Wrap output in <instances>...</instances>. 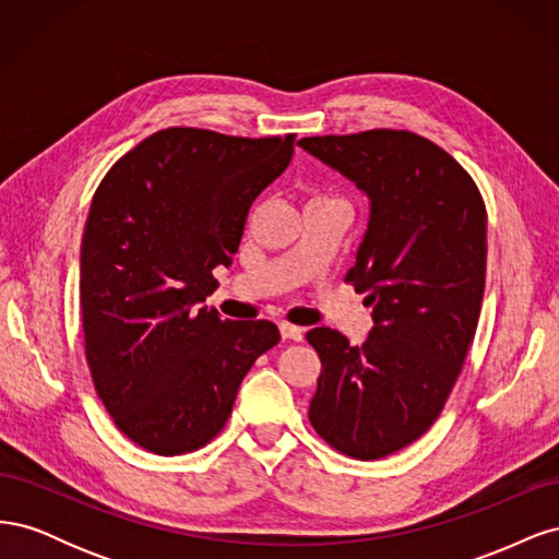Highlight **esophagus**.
<instances>
[{
	"mask_svg": "<svg viewBox=\"0 0 559 559\" xmlns=\"http://www.w3.org/2000/svg\"><path fill=\"white\" fill-rule=\"evenodd\" d=\"M280 333H282L284 341H296V343H300L302 335H306V329L294 326V324H289V321H282V324H280Z\"/></svg>",
	"mask_w": 559,
	"mask_h": 559,
	"instance_id": "obj_1",
	"label": "esophagus"
}]
</instances>
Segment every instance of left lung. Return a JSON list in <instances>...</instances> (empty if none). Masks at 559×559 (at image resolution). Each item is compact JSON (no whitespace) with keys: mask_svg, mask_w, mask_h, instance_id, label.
Segmentation results:
<instances>
[{"mask_svg":"<svg viewBox=\"0 0 559 559\" xmlns=\"http://www.w3.org/2000/svg\"><path fill=\"white\" fill-rule=\"evenodd\" d=\"M298 146L370 200L345 282L366 294L376 321L361 347L326 326L308 333L321 359L308 417L333 450L380 460L433 425L462 373L485 292V202L448 151L408 130L324 134Z\"/></svg>","mask_w":559,"mask_h":559,"instance_id":"8db88e82","label":"left lung"}]
</instances>
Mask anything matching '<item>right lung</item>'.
<instances>
[{"instance_id":"right-lung-1","label":"right lung","mask_w":559,"mask_h":559,"mask_svg":"<svg viewBox=\"0 0 559 559\" xmlns=\"http://www.w3.org/2000/svg\"><path fill=\"white\" fill-rule=\"evenodd\" d=\"M294 138L167 128L97 186L81 242L83 343L114 425L148 452L207 445L253 361L280 343L273 321H228L202 302Z\"/></svg>"}]
</instances>
